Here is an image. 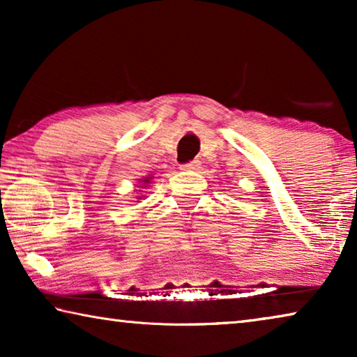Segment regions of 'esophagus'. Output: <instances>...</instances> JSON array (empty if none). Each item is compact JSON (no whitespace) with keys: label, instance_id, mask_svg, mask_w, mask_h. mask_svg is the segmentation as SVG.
<instances>
[{"label":"esophagus","instance_id":"obj_1","mask_svg":"<svg viewBox=\"0 0 357 357\" xmlns=\"http://www.w3.org/2000/svg\"><path fill=\"white\" fill-rule=\"evenodd\" d=\"M200 167H202V162L200 160H190V162H187V164L181 165V170L197 172V170H200Z\"/></svg>","mask_w":357,"mask_h":357}]
</instances>
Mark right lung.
<instances>
[{"label": "right lung", "mask_w": 357, "mask_h": 357, "mask_svg": "<svg viewBox=\"0 0 357 357\" xmlns=\"http://www.w3.org/2000/svg\"><path fill=\"white\" fill-rule=\"evenodd\" d=\"M151 179H153V176H146V178H144V179H142V187H146L149 183H151ZM138 198V200H142V198H143V195L142 197H137Z\"/></svg>", "instance_id": "right-lung-1"}]
</instances>
